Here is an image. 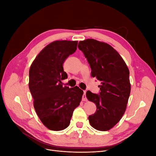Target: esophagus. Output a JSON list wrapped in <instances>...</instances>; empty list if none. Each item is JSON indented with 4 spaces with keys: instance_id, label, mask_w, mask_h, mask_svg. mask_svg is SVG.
Instances as JSON below:
<instances>
[{
    "instance_id": "esophagus-1",
    "label": "esophagus",
    "mask_w": 156,
    "mask_h": 156,
    "mask_svg": "<svg viewBox=\"0 0 156 156\" xmlns=\"http://www.w3.org/2000/svg\"><path fill=\"white\" fill-rule=\"evenodd\" d=\"M86 92L87 91H84V94L83 95V98H82V100L83 101H87V99L86 97Z\"/></svg>"
}]
</instances>
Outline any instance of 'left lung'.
Segmentation results:
<instances>
[{"instance_id": "left-lung-1", "label": "left lung", "mask_w": 156, "mask_h": 156, "mask_svg": "<svg viewBox=\"0 0 156 156\" xmlns=\"http://www.w3.org/2000/svg\"><path fill=\"white\" fill-rule=\"evenodd\" d=\"M91 68V75L101 81L99 95L88 90L86 96L96 105V112L88 116L94 129L105 131L112 128L126 111L131 92L129 71L124 59L111 45L94 39L80 41Z\"/></svg>"}]
</instances>
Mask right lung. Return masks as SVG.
<instances>
[{
    "label": "right lung",
    "mask_w": 156,
    "mask_h": 156,
    "mask_svg": "<svg viewBox=\"0 0 156 156\" xmlns=\"http://www.w3.org/2000/svg\"><path fill=\"white\" fill-rule=\"evenodd\" d=\"M77 41L56 40L42 49L29 69V87L40 120L50 130L61 131L69 125L73 112L82 100L78 87H63L68 78L63 63L77 49Z\"/></svg>",
    "instance_id": "1"
}]
</instances>
